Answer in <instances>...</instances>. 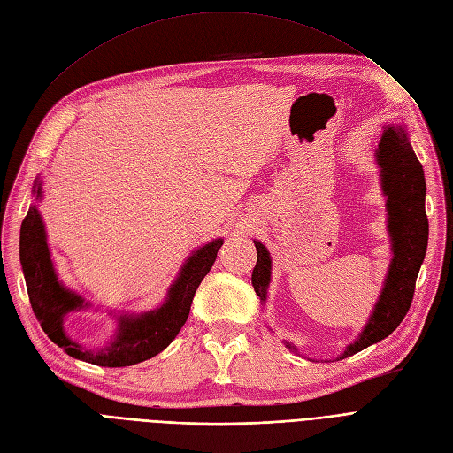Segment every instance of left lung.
<instances>
[{
	"instance_id": "obj_1",
	"label": "left lung",
	"mask_w": 453,
	"mask_h": 453,
	"mask_svg": "<svg viewBox=\"0 0 453 453\" xmlns=\"http://www.w3.org/2000/svg\"><path fill=\"white\" fill-rule=\"evenodd\" d=\"M377 161L381 167L383 191L388 196V232L392 236L394 258L381 297L375 304L368 325L363 334L343 351L342 358L351 357L387 338L403 321L411 309L416 277H418L427 249L429 225L424 204V169L402 128L385 130L377 149ZM255 245L258 260L252 271V286H255L257 296L265 301L271 260L267 249L260 242H255ZM286 348L296 349L292 343H286Z\"/></svg>"
}]
</instances>
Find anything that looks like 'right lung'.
<instances>
[{"instance_id":"obj_1","label":"right lung","mask_w":453,"mask_h":453,"mask_svg":"<svg viewBox=\"0 0 453 453\" xmlns=\"http://www.w3.org/2000/svg\"><path fill=\"white\" fill-rule=\"evenodd\" d=\"M35 188H37L35 193L41 196V184ZM221 245L223 240H215L198 249L180 271V277L169 289L167 301L157 311L139 318L120 316V329L111 346L102 351H88L72 342L63 331L65 314L81 309L83 299L59 284L50 260L46 232L37 208H29L20 230V260L27 296L42 331L70 357L105 368L142 363L169 346L188 321L196 288L208 275Z\"/></svg>"}]
</instances>
